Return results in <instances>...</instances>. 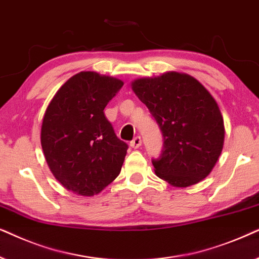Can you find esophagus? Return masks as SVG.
<instances>
[{
  "instance_id": "34e87169",
  "label": "esophagus",
  "mask_w": 259,
  "mask_h": 259,
  "mask_svg": "<svg viewBox=\"0 0 259 259\" xmlns=\"http://www.w3.org/2000/svg\"><path fill=\"white\" fill-rule=\"evenodd\" d=\"M141 144H142V140H141L140 136H136L135 139L130 142V147L134 148V149H137V148L141 147Z\"/></svg>"
}]
</instances>
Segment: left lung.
Masks as SVG:
<instances>
[{
	"mask_svg": "<svg viewBox=\"0 0 259 259\" xmlns=\"http://www.w3.org/2000/svg\"><path fill=\"white\" fill-rule=\"evenodd\" d=\"M132 89L163 135L161 157L153 160L155 174L179 188L204 180L225 141L223 115L208 90L192 75L175 71L135 79Z\"/></svg>",
	"mask_w": 259,
	"mask_h": 259,
	"instance_id": "left-lung-1",
	"label": "left lung"
}]
</instances>
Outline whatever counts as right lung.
<instances>
[{
  "instance_id": "add662e5",
  "label": "right lung",
  "mask_w": 259,
  "mask_h": 259,
  "mask_svg": "<svg viewBox=\"0 0 259 259\" xmlns=\"http://www.w3.org/2000/svg\"><path fill=\"white\" fill-rule=\"evenodd\" d=\"M123 84L82 71L47 105L40 132L45 158L54 178L74 194H98L120 173L127 146L116 136L104 109Z\"/></svg>"
}]
</instances>
